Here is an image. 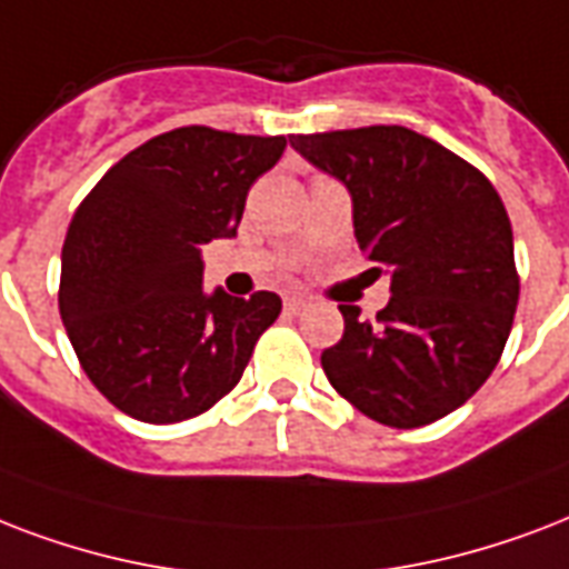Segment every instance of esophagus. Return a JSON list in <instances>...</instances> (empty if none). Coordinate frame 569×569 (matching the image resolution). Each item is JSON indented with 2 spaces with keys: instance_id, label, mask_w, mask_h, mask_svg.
Instances as JSON below:
<instances>
[{
  "instance_id": "obj_1",
  "label": "esophagus",
  "mask_w": 569,
  "mask_h": 569,
  "mask_svg": "<svg viewBox=\"0 0 569 569\" xmlns=\"http://www.w3.org/2000/svg\"><path fill=\"white\" fill-rule=\"evenodd\" d=\"M306 308H308V302L302 297H288V299H284V311H288V315H302Z\"/></svg>"
}]
</instances>
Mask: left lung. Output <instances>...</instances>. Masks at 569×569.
Instances as JSON below:
<instances>
[{"label": "left lung", "instance_id": "left-lung-1", "mask_svg": "<svg viewBox=\"0 0 569 569\" xmlns=\"http://www.w3.org/2000/svg\"><path fill=\"white\" fill-rule=\"evenodd\" d=\"M350 189L359 249L391 272L377 320L341 306L345 335L320 365L380 425L409 430L463 407L499 365L519 302L513 231L472 162L398 124L290 136Z\"/></svg>", "mask_w": 569, "mask_h": 569}]
</instances>
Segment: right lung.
I'll list each match as a JSON object with an SVG mask.
<instances>
[{
    "instance_id": "1",
    "label": "right lung",
    "mask_w": 569,
    "mask_h": 569,
    "mask_svg": "<svg viewBox=\"0 0 569 569\" xmlns=\"http://www.w3.org/2000/svg\"><path fill=\"white\" fill-rule=\"evenodd\" d=\"M284 136L178 127L118 160L82 198L61 246L59 311L82 371L112 407L174 425L243 377L281 299L201 290V246L234 237L246 196Z\"/></svg>"
}]
</instances>
